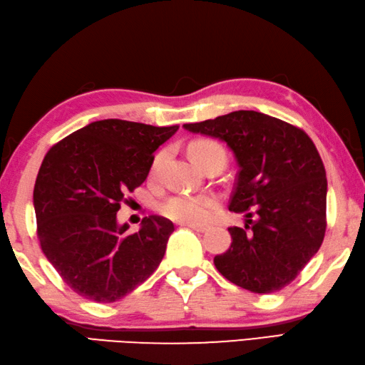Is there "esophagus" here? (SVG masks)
<instances>
[{
    "label": "esophagus",
    "mask_w": 365,
    "mask_h": 365,
    "mask_svg": "<svg viewBox=\"0 0 365 365\" xmlns=\"http://www.w3.org/2000/svg\"><path fill=\"white\" fill-rule=\"evenodd\" d=\"M183 227H188L195 231H200V233H204V231L209 230V227H205V225H193V223H185Z\"/></svg>",
    "instance_id": "34e87169"
}]
</instances>
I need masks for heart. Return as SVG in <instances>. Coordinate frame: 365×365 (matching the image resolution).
<instances>
[{"mask_svg":"<svg viewBox=\"0 0 365 365\" xmlns=\"http://www.w3.org/2000/svg\"><path fill=\"white\" fill-rule=\"evenodd\" d=\"M190 155L195 163L200 165L202 161L210 156L220 155L225 156V151L220 145L210 140H200L195 142L190 147ZM161 158L155 161L153 169L158 168ZM217 197L212 195H174L169 200H165L161 205L163 214L170 218V220L180 223H204L210 217L212 212L217 207Z\"/></svg>","mask_w":365,"mask_h":365,"instance_id":"1","label":"heart"}]
</instances>
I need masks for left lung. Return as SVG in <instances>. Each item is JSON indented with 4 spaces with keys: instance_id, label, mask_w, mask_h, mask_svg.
I'll return each instance as SVG.
<instances>
[{
    "instance_id": "left-lung-1",
    "label": "left lung",
    "mask_w": 365,
    "mask_h": 365,
    "mask_svg": "<svg viewBox=\"0 0 365 365\" xmlns=\"http://www.w3.org/2000/svg\"><path fill=\"white\" fill-rule=\"evenodd\" d=\"M183 129L225 142L240 165L230 210L246 214V228H228L231 246L214 258L217 269L255 294L286 287L326 233L327 178L313 140L295 125L252 110Z\"/></svg>"
}]
</instances>
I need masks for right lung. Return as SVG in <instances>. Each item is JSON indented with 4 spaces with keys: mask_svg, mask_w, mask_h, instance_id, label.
I'll list each match as a JSON object with an SVG mask.
<instances>
[{
    "mask_svg": "<svg viewBox=\"0 0 365 365\" xmlns=\"http://www.w3.org/2000/svg\"><path fill=\"white\" fill-rule=\"evenodd\" d=\"M178 125L102 119L54 145L39 168L33 205L41 249L88 300H121L155 273L174 223L145 217L137 233L118 223L125 193L147 180L153 153Z\"/></svg>",
    "mask_w": 365,
    "mask_h": 365,
    "instance_id": "right-lung-1",
    "label": "right lung"
}]
</instances>
